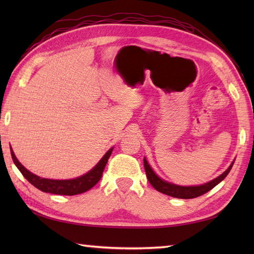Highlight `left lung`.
I'll return each mask as SVG.
<instances>
[{
    "mask_svg": "<svg viewBox=\"0 0 254 254\" xmlns=\"http://www.w3.org/2000/svg\"><path fill=\"white\" fill-rule=\"evenodd\" d=\"M235 163V160L233 163L230 164V166L227 168V170L224 171L222 175L218 176L215 179L210 180L204 185L201 186H178L175 185V183H171L166 181L164 179L156 174V172L152 169V167L147 163L146 158L144 157V167H145V172H146L147 179L149 181L150 185H152L156 190L167 194V195L172 196V197H177V198H194L197 197L199 195H203L206 192H208L209 190H212L214 187H216L219 182H222L227 175L229 174V171L233 168V165Z\"/></svg>",
    "mask_w": 254,
    "mask_h": 254,
    "instance_id": "left-lung-1",
    "label": "left lung"
}]
</instances>
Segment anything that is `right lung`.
<instances>
[{
  "label": "right lung",
  "mask_w": 254,
  "mask_h": 254,
  "mask_svg": "<svg viewBox=\"0 0 254 254\" xmlns=\"http://www.w3.org/2000/svg\"><path fill=\"white\" fill-rule=\"evenodd\" d=\"M113 147L108 150V152L102 156V158L98 161V164H97L93 169L86 172L85 175L67 180L46 179V178H41L39 176L32 174L29 170H27L25 167L19 163L18 159L16 158L12 147H10V154H12L14 164L21 172V175H23L32 186L39 189L40 191L46 193L59 194V195H76V194H80L90 190V189L100 180L102 172H104L107 161L109 159Z\"/></svg>",
  "instance_id": "obj_1"
}]
</instances>
